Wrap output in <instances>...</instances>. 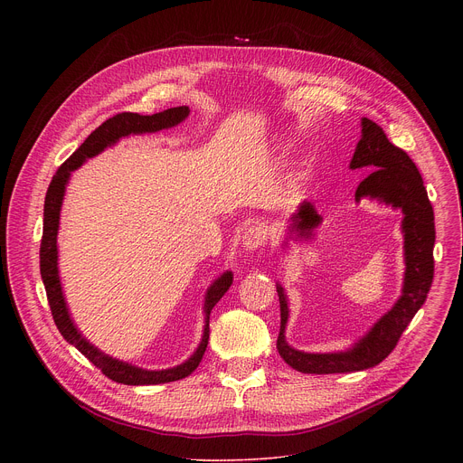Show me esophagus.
Segmentation results:
<instances>
[{
    "label": "esophagus",
    "mask_w": 463,
    "mask_h": 463,
    "mask_svg": "<svg viewBox=\"0 0 463 463\" xmlns=\"http://www.w3.org/2000/svg\"><path fill=\"white\" fill-rule=\"evenodd\" d=\"M268 236H269V234H268L266 225L254 223V225H250V227L245 229V232H243V236H241V243H243L245 249L252 250V249L260 247L261 243H266V241H268Z\"/></svg>",
    "instance_id": "1"
}]
</instances>
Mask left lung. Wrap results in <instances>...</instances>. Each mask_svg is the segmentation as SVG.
<instances>
[{
  "label": "left lung",
  "instance_id": "1",
  "mask_svg": "<svg viewBox=\"0 0 463 463\" xmlns=\"http://www.w3.org/2000/svg\"><path fill=\"white\" fill-rule=\"evenodd\" d=\"M361 141L357 143L350 168H370V174L359 183L355 200L372 197L393 209H402L405 236V282L403 293L393 307L384 313L370 332L348 352L337 354H306L286 343V324L289 317L284 288L277 284L280 300V334L277 348L280 357L302 373H345L359 372L379 364L398 345L402 334L427 300L434 279V211L429 202L423 179L407 152L392 145L379 124L370 118L361 120ZM374 170L372 171L371 168ZM320 223V216L311 203H302L293 214L291 232L309 236L311 229Z\"/></svg>",
  "mask_w": 463,
  "mask_h": 463
}]
</instances>
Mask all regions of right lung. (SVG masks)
I'll use <instances>...</instances> for the list:
<instances>
[{
  "label": "right lung",
  "mask_w": 463,
  "mask_h": 463,
  "mask_svg": "<svg viewBox=\"0 0 463 463\" xmlns=\"http://www.w3.org/2000/svg\"><path fill=\"white\" fill-rule=\"evenodd\" d=\"M190 109L186 106L170 108L161 113L154 115H139V113H117L106 122H102L91 136L79 146L77 152L65 161L54 174L47 194H45V205H43V236L40 243V273L45 286L49 307L52 313V320L58 327L61 337L73 345L82 355H86L106 377H109L115 383L122 384H161L170 381H179L186 375H190L197 364L202 363L203 354L209 345V318L213 307L218 304V300L227 293V289L232 284V273L227 271L220 279L213 282V286L207 291L205 297V329H203V339L194 352V355L184 361L179 366L168 368V370H143L137 366H131L128 363H122L118 359H113L90 345L82 334L73 324L68 304L63 300L61 284L58 277V249H56V234H58V222H60V209L65 184L70 181V175L73 170H77L86 159L100 154L104 148L115 145L120 137H128L131 134H152V131H159L165 128H172L184 120L188 117Z\"/></svg>",
  "instance_id": "add662e5"
}]
</instances>
